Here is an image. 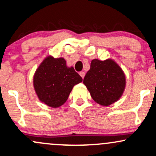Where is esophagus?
Masks as SVG:
<instances>
[{"mask_svg": "<svg viewBox=\"0 0 156 156\" xmlns=\"http://www.w3.org/2000/svg\"><path fill=\"white\" fill-rule=\"evenodd\" d=\"M79 75L80 76H81L82 78H83L84 76H85V73H84V72H80Z\"/></svg>", "mask_w": 156, "mask_h": 156, "instance_id": "1", "label": "esophagus"}]
</instances>
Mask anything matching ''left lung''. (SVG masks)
Returning a JSON list of instances; mask_svg holds the SVG:
<instances>
[{
	"label": "left lung",
	"instance_id": "left-lung-1",
	"mask_svg": "<svg viewBox=\"0 0 156 156\" xmlns=\"http://www.w3.org/2000/svg\"><path fill=\"white\" fill-rule=\"evenodd\" d=\"M83 83L97 103L108 106L122 95L126 80L122 69L114 60L93 59Z\"/></svg>",
	"mask_w": 156,
	"mask_h": 156
}]
</instances>
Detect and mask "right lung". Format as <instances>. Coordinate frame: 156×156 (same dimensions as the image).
Returning <instances> with one entry per match:
<instances>
[{
    "label": "right lung",
    "mask_w": 156,
    "mask_h": 156,
    "mask_svg": "<svg viewBox=\"0 0 156 156\" xmlns=\"http://www.w3.org/2000/svg\"><path fill=\"white\" fill-rule=\"evenodd\" d=\"M82 80L74 68L67 67L64 58L48 55L36 70L33 82L39 101L58 108L67 101L73 87Z\"/></svg>",
    "instance_id": "right-lung-1"
}]
</instances>
